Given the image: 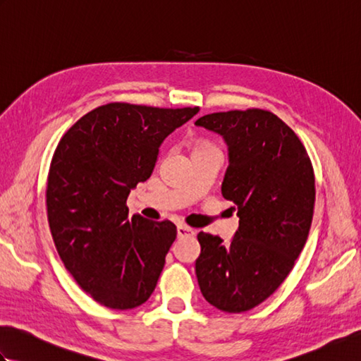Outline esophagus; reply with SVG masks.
<instances>
[{
  "label": "esophagus",
  "instance_id": "1",
  "mask_svg": "<svg viewBox=\"0 0 361 361\" xmlns=\"http://www.w3.org/2000/svg\"><path fill=\"white\" fill-rule=\"evenodd\" d=\"M176 234H178V237H189V235H194L195 231L186 225H178L176 226Z\"/></svg>",
  "mask_w": 361,
  "mask_h": 361
}]
</instances>
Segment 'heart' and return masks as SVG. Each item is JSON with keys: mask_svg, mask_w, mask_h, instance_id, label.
Here are the masks:
<instances>
[{"mask_svg": "<svg viewBox=\"0 0 361 361\" xmlns=\"http://www.w3.org/2000/svg\"><path fill=\"white\" fill-rule=\"evenodd\" d=\"M203 147H212V145H209V144H200L197 149H203Z\"/></svg>", "mask_w": 361, "mask_h": 361, "instance_id": "b5f03b06", "label": "heart"}]
</instances>
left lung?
<instances>
[{
	"label": "left lung",
	"mask_w": 361,
	"mask_h": 361,
	"mask_svg": "<svg viewBox=\"0 0 361 361\" xmlns=\"http://www.w3.org/2000/svg\"><path fill=\"white\" fill-rule=\"evenodd\" d=\"M195 126L228 145L221 195L235 203L239 217L229 242L197 235L198 286L219 310L247 312L274 293L307 240L315 203L312 163L293 130L270 111L211 113Z\"/></svg>",
	"instance_id": "left-lung-1"
}]
</instances>
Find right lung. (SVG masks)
Wrapping results in <instances>:
<instances>
[{
  "instance_id": "add662e5",
  "label": "right lung",
  "mask_w": 361,
  "mask_h": 361,
  "mask_svg": "<svg viewBox=\"0 0 361 361\" xmlns=\"http://www.w3.org/2000/svg\"><path fill=\"white\" fill-rule=\"evenodd\" d=\"M198 110L106 104L57 145L46 189L52 239L75 282L105 307L135 309L157 287L176 226L128 217L126 203L150 178L163 141Z\"/></svg>"
}]
</instances>
